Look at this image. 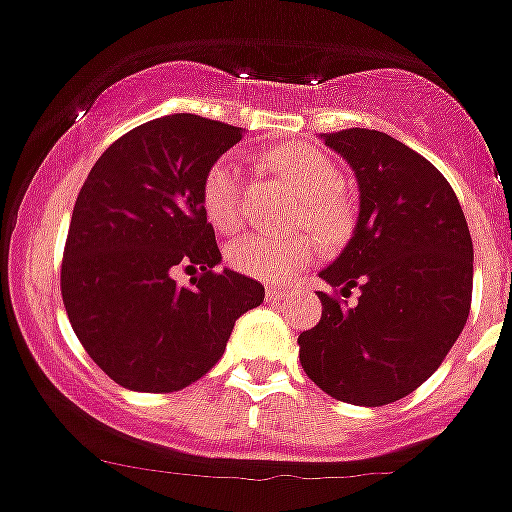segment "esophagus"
<instances>
[{
	"instance_id": "esophagus-1",
	"label": "esophagus",
	"mask_w": 512,
	"mask_h": 512,
	"mask_svg": "<svg viewBox=\"0 0 512 512\" xmlns=\"http://www.w3.org/2000/svg\"><path fill=\"white\" fill-rule=\"evenodd\" d=\"M266 300H269V302L292 300V289H284V287H266Z\"/></svg>"
}]
</instances>
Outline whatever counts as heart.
Masks as SVG:
<instances>
[{
	"instance_id": "b5f03b06",
	"label": "heart",
	"mask_w": 512,
	"mask_h": 512,
	"mask_svg": "<svg viewBox=\"0 0 512 512\" xmlns=\"http://www.w3.org/2000/svg\"><path fill=\"white\" fill-rule=\"evenodd\" d=\"M271 166L302 197L300 223L310 225L328 241H336L354 220V207L336 189L341 171L333 158L310 146H284L271 153ZM202 207L217 230L230 233L241 225V166L235 156L217 158L202 179ZM318 256V243L307 233L266 235L246 233L228 243L225 261L230 269L264 282H287Z\"/></svg>"
}]
</instances>
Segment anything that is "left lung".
<instances>
[{"instance_id":"1","label":"left lung","mask_w":512,"mask_h":512,"mask_svg":"<svg viewBox=\"0 0 512 512\" xmlns=\"http://www.w3.org/2000/svg\"><path fill=\"white\" fill-rule=\"evenodd\" d=\"M359 182V223L320 279L323 315L300 333L307 377L341 402L379 408L436 372L472 305V235L441 171L379 130L320 135ZM360 289L346 306L341 296Z\"/></svg>"}]
</instances>
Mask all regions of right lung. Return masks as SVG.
Masks as SVG:
<instances>
[{
    "instance_id": "1",
    "label": "right lung",
    "mask_w": 512,
    "mask_h": 512,
    "mask_svg": "<svg viewBox=\"0 0 512 512\" xmlns=\"http://www.w3.org/2000/svg\"><path fill=\"white\" fill-rule=\"evenodd\" d=\"M243 138L197 115L143 122L99 156L76 197L61 295L84 351L133 392H176L220 361L264 287L223 261L202 207L207 169ZM176 268L201 269L192 288Z\"/></svg>"
}]
</instances>
